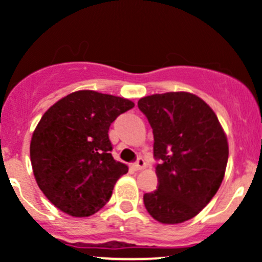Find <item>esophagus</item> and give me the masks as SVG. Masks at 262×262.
<instances>
[{"instance_id":"esophagus-1","label":"esophagus","mask_w":262,"mask_h":262,"mask_svg":"<svg viewBox=\"0 0 262 262\" xmlns=\"http://www.w3.org/2000/svg\"><path fill=\"white\" fill-rule=\"evenodd\" d=\"M132 167H133L134 170H142L146 167V162H144V160L142 159V157H138V160H137L134 164H132Z\"/></svg>"}]
</instances>
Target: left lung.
<instances>
[{
    "instance_id": "left-lung-1",
    "label": "left lung",
    "mask_w": 262,
    "mask_h": 262,
    "mask_svg": "<svg viewBox=\"0 0 262 262\" xmlns=\"http://www.w3.org/2000/svg\"><path fill=\"white\" fill-rule=\"evenodd\" d=\"M154 132L159 188L143 195L147 211L162 224L199 214L215 195L228 162V141L216 115L192 93L167 92L138 101Z\"/></svg>"
}]
</instances>
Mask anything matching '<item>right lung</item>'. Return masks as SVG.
<instances>
[{
  "label": "right lung",
  "mask_w": 262,
  "mask_h": 262,
  "mask_svg": "<svg viewBox=\"0 0 262 262\" xmlns=\"http://www.w3.org/2000/svg\"><path fill=\"white\" fill-rule=\"evenodd\" d=\"M134 107L125 98L78 91L51 106L30 142L38 187L51 204L72 216L102 209L128 166L114 160L111 123Z\"/></svg>",
  "instance_id": "right-lung-1"
}]
</instances>
